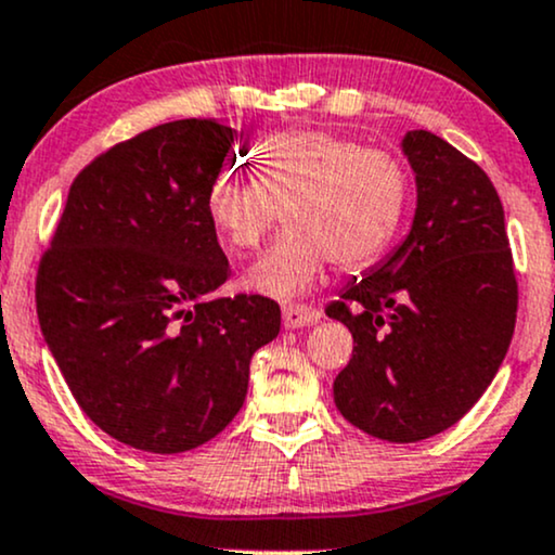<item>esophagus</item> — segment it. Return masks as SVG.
<instances>
[{
  "mask_svg": "<svg viewBox=\"0 0 555 555\" xmlns=\"http://www.w3.org/2000/svg\"><path fill=\"white\" fill-rule=\"evenodd\" d=\"M322 319V311L314 309V306L306 304H285L283 306V324L288 330L309 327V324H317Z\"/></svg>",
  "mask_w": 555,
  "mask_h": 555,
  "instance_id": "obj_1",
  "label": "esophagus"
}]
</instances>
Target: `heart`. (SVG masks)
Instances as JSON below:
<instances>
[{"instance_id":"1","label":"heart","mask_w":555,"mask_h":555,"mask_svg":"<svg viewBox=\"0 0 555 555\" xmlns=\"http://www.w3.org/2000/svg\"><path fill=\"white\" fill-rule=\"evenodd\" d=\"M251 171L254 179L215 176L205 212L228 249L251 251L285 210L291 233L244 278L259 296H298L322 278L327 259L337 270L374 262L405 218L410 179L402 160L330 129L267 137L251 147Z\"/></svg>"}]
</instances>
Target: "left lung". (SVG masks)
Wrapping results in <instances>:
<instances>
[{
    "label": "left lung",
    "instance_id": "1",
    "mask_svg": "<svg viewBox=\"0 0 555 555\" xmlns=\"http://www.w3.org/2000/svg\"><path fill=\"white\" fill-rule=\"evenodd\" d=\"M418 186L413 228L327 317L353 332L335 379L345 421L413 444L470 410L509 350L517 275L504 207L483 168L426 129L402 140Z\"/></svg>",
    "mask_w": 555,
    "mask_h": 555
}]
</instances>
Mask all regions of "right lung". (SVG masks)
Returning a JSON list of instances; mask_svg holds the SVG:
<instances>
[{
  "label": "right lung",
  "instance_id": "obj_1",
  "mask_svg": "<svg viewBox=\"0 0 555 555\" xmlns=\"http://www.w3.org/2000/svg\"><path fill=\"white\" fill-rule=\"evenodd\" d=\"M236 129L179 119L108 147L72 181L36 278L41 332L82 413L121 444L179 454L218 436L275 340L272 298L231 278L205 192Z\"/></svg>",
  "mask_w": 555,
  "mask_h": 555
}]
</instances>
